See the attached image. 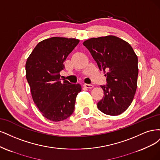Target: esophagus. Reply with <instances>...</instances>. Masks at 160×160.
I'll return each mask as SVG.
<instances>
[{
	"label": "esophagus",
	"mask_w": 160,
	"mask_h": 160,
	"mask_svg": "<svg viewBox=\"0 0 160 160\" xmlns=\"http://www.w3.org/2000/svg\"><path fill=\"white\" fill-rule=\"evenodd\" d=\"M84 86L85 88H89V89H91V88H92L94 87V86L92 85V84H85L84 85Z\"/></svg>",
	"instance_id": "1"
}]
</instances>
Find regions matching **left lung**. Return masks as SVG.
Returning a JSON list of instances; mask_svg holds the SVG:
<instances>
[{
    "instance_id": "left-lung-1",
    "label": "left lung",
    "mask_w": 160,
    "mask_h": 160,
    "mask_svg": "<svg viewBox=\"0 0 160 160\" xmlns=\"http://www.w3.org/2000/svg\"><path fill=\"white\" fill-rule=\"evenodd\" d=\"M101 71H107L104 97L97 104L110 116H117L130 106L134 97L138 76V57L131 45L115 36L93 38L83 43Z\"/></svg>"
}]
</instances>
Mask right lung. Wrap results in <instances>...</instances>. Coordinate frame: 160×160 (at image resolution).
Here are the masks:
<instances>
[{
    "instance_id": "1",
    "label": "right lung",
    "mask_w": 160,
    "mask_h": 160,
    "mask_svg": "<svg viewBox=\"0 0 160 160\" xmlns=\"http://www.w3.org/2000/svg\"><path fill=\"white\" fill-rule=\"evenodd\" d=\"M80 42L76 38L52 37L40 42L26 63V77L32 99L42 116L53 122L64 120L74 110L79 84L61 82L64 62Z\"/></svg>"
}]
</instances>
